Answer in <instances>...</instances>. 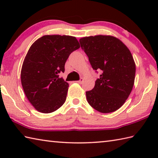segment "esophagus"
<instances>
[{"instance_id":"34e87169","label":"esophagus","mask_w":158,"mask_h":158,"mask_svg":"<svg viewBox=\"0 0 158 158\" xmlns=\"http://www.w3.org/2000/svg\"><path fill=\"white\" fill-rule=\"evenodd\" d=\"M77 82L79 83V84H82V83L84 82V79H83V78H80V79L79 80V81H77Z\"/></svg>"}]
</instances>
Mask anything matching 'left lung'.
I'll list each match as a JSON object with an SVG mask.
<instances>
[{
    "label": "left lung",
    "instance_id": "left-lung-1",
    "mask_svg": "<svg viewBox=\"0 0 158 158\" xmlns=\"http://www.w3.org/2000/svg\"><path fill=\"white\" fill-rule=\"evenodd\" d=\"M96 73L101 70L91 90L85 92L89 105L101 113H111L121 107L132 91L136 67L132 53L116 37L95 35L79 40Z\"/></svg>",
    "mask_w": 158,
    "mask_h": 158
}]
</instances>
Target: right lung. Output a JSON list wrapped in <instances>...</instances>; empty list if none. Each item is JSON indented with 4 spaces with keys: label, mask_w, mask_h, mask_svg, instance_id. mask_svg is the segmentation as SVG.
<instances>
[{
    "label": "right lung",
    "mask_w": 158,
    "mask_h": 158,
    "mask_svg": "<svg viewBox=\"0 0 158 158\" xmlns=\"http://www.w3.org/2000/svg\"><path fill=\"white\" fill-rule=\"evenodd\" d=\"M80 47L75 37L44 35L31 45L23 60L21 81L26 98L35 109L52 113L66 100L69 84L59 78L69 56Z\"/></svg>",
    "instance_id": "1"
}]
</instances>
